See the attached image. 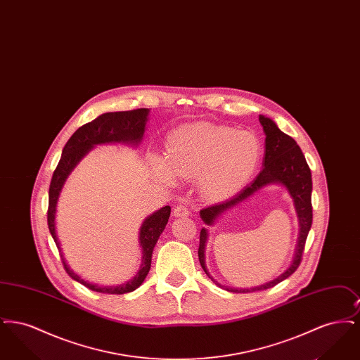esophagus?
I'll return each mask as SVG.
<instances>
[{
    "label": "esophagus",
    "mask_w": 360,
    "mask_h": 360,
    "mask_svg": "<svg viewBox=\"0 0 360 360\" xmlns=\"http://www.w3.org/2000/svg\"><path fill=\"white\" fill-rule=\"evenodd\" d=\"M172 213H174V216H175V217H188V214H190L188 207L185 205L175 206Z\"/></svg>",
    "instance_id": "obj_1"
}]
</instances>
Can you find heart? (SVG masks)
<instances>
[{
	"mask_svg": "<svg viewBox=\"0 0 360 360\" xmlns=\"http://www.w3.org/2000/svg\"><path fill=\"white\" fill-rule=\"evenodd\" d=\"M260 143L250 131L194 124L172 134L167 155H155L158 169L181 176L197 175L200 191L210 200H223L244 184L257 166Z\"/></svg>",
	"mask_w": 360,
	"mask_h": 360,
	"instance_id": "heart-1",
	"label": "heart"
}]
</instances>
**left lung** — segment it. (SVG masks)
<instances>
[{
    "label": "left lung",
    "instance_id": "obj_1",
    "mask_svg": "<svg viewBox=\"0 0 360 360\" xmlns=\"http://www.w3.org/2000/svg\"><path fill=\"white\" fill-rule=\"evenodd\" d=\"M259 121L263 127V132L266 135L264 140V156H263V169L257 174V178L247 186L236 194L233 198L224 201L221 204L207 206L200 212V216L206 225H213L214 221L223 214L224 212L232 209L233 206L239 205L240 202L245 201L251 195H254L260 188L278 184L289 191L294 209L297 212L298 224H300V232H298V240L295 247V254L292 257L289 269L275 278L274 281H270L264 285H260L257 288L251 289H232L226 288L217 281H214L205 264V245L207 240V229L202 228L200 233V248H198V259L204 269L206 275L220 288L232 292H250V291L266 290L270 289L283 279L289 278L300 266L302 260V254L305 248V241L308 238L309 231L311 226L313 220V210H311V174L309 169L307 159L302 154L300 146L292 137L283 134L275 124L274 121L264 116H259Z\"/></svg>",
    "mask_w": 360,
    "mask_h": 360
}]
</instances>
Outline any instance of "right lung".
<instances>
[{
  "mask_svg": "<svg viewBox=\"0 0 360 360\" xmlns=\"http://www.w3.org/2000/svg\"><path fill=\"white\" fill-rule=\"evenodd\" d=\"M148 115H150V109H146V108L127 110V112H109L98 116L96 120L82 125L72 134V136L70 137L69 141L66 143L62 151L60 160L52 175L50 191H49V212H47L49 229H50L52 239L60 252L66 273L74 281L82 283L90 290L98 291L103 294H125V292L136 290L151 269V257H153L155 244L167 225L172 207L169 205L163 206L162 209L156 210L151 216H148L141 224L140 233H139V244L141 247L143 257H141L140 270L134 276V279L119 286H98L96 283L84 281L79 275L75 274L66 263V259L63 257V252L60 248V243L56 236V228H55L56 204L70 172L74 170V167L94 146L106 144V143H124L129 146H139L140 141L143 140L146 124L148 121Z\"/></svg>",
  "mask_w": 360,
  "mask_h": 360,
  "instance_id": "add662e5",
  "label": "right lung"
}]
</instances>
